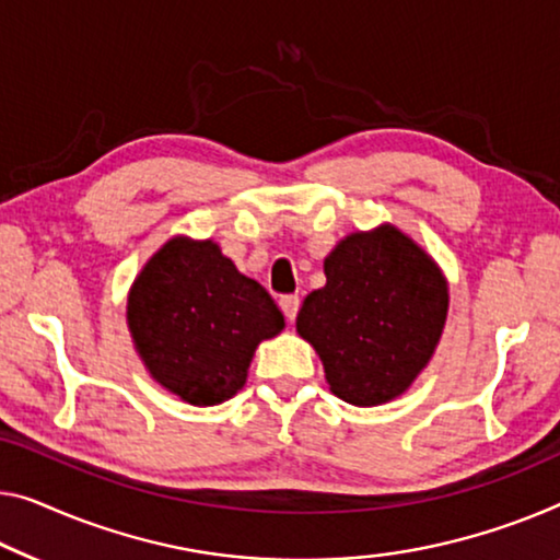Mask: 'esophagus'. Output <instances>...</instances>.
Here are the masks:
<instances>
[{
  "mask_svg": "<svg viewBox=\"0 0 560 560\" xmlns=\"http://www.w3.org/2000/svg\"><path fill=\"white\" fill-rule=\"evenodd\" d=\"M279 304H281V312L287 314V319L294 322L296 312H299V304H302V302H299V296H281Z\"/></svg>",
  "mask_w": 560,
  "mask_h": 560,
  "instance_id": "obj_1",
  "label": "esophagus"
}]
</instances>
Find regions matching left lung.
<instances>
[{"label":"left lung","instance_id":"8db88e82","mask_svg":"<svg viewBox=\"0 0 560 560\" xmlns=\"http://www.w3.org/2000/svg\"><path fill=\"white\" fill-rule=\"evenodd\" d=\"M327 283L304 299L296 331L316 349L339 399L377 407L410 389L447 319V281L410 236L382 223L341 238Z\"/></svg>","mask_w":560,"mask_h":560}]
</instances>
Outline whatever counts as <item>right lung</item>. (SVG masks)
Segmentation results:
<instances>
[{"label": "right lung", "mask_w": 560, "mask_h": 560, "mask_svg": "<svg viewBox=\"0 0 560 560\" xmlns=\"http://www.w3.org/2000/svg\"><path fill=\"white\" fill-rule=\"evenodd\" d=\"M128 329L158 385L211 407L246 385L256 347L283 329V314L215 241L175 236L132 281Z\"/></svg>", "instance_id": "obj_1"}]
</instances>
